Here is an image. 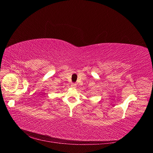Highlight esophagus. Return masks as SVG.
<instances>
[{
  "instance_id": "1",
  "label": "esophagus",
  "mask_w": 153,
  "mask_h": 153,
  "mask_svg": "<svg viewBox=\"0 0 153 153\" xmlns=\"http://www.w3.org/2000/svg\"><path fill=\"white\" fill-rule=\"evenodd\" d=\"M71 87H72V88H76V84H74V83H73V84H71Z\"/></svg>"
}]
</instances>
